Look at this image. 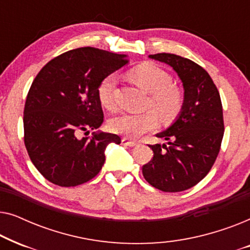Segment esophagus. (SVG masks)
I'll return each instance as SVG.
<instances>
[{
	"label": "esophagus",
	"instance_id": "34e87169",
	"mask_svg": "<svg viewBox=\"0 0 250 250\" xmlns=\"http://www.w3.org/2000/svg\"><path fill=\"white\" fill-rule=\"evenodd\" d=\"M122 145L123 146H136V142L131 141V140L124 138V139H122Z\"/></svg>",
	"mask_w": 250,
	"mask_h": 250
}]
</instances>
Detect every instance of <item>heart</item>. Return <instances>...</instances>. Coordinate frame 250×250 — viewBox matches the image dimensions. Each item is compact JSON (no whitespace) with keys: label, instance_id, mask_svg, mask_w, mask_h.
<instances>
[{"label":"heart","instance_id":"b5f03b06","mask_svg":"<svg viewBox=\"0 0 250 250\" xmlns=\"http://www.w3.org/2000/svg\"><path fill=\"white\" fill-rule=\"evenodd\" d=\"M129 77L143 91L150 95L149 107H151L164 121H170L179 114L183 104L182 93L173 86V80L168 73L152 63H143L131 70ZM115 75H108L98 87V98L105 109L115 107L114 90ZM157 115L153 111L143 114H122L110 121L112 132L128 138H139L157 126Z\"/></svg>","mask_w":250,"mask_h":250}]
</instances>
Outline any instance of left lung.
<instances>
[{
  "instance_id": "1",
  "label": "left lung",
  "mask_w": 250,
  "mask_h": 250,
  "mask_svg": "<svg viewBox=\"0 0 250 250\" xmlns=\"http://www.w3.org/2000/svg\"><path fill=\"white\" fill-rule=\"evenodd\" d=\"M149 58L173 68L182 82L184 98L173 124L156 134L168 141L167 146H149L153 157L143 165L142 174L156 189L180 192L199 183L220 152L224 134L220 93L207 71L193 61L172 53Z\"/></svg>"
}]
</instances>
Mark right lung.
Masks as SVG:
<instances>
[{"label":"right lung","instance_id":"right-lung-1","mask_svg":"<svg viewBox=\"0 0 250 250\" xmlns=\"http://www.w3.org/2000/svg\"><path fill=\"white\" fill-rule=\"evenodd\" d=\"M127 63L126 54L95 47L67 51L44 66L27 94L23 110L25 146L29 158L47 181L76 187L93 179L104 166L111 133L97 131L104 111L98 87L105 76Z\"/></svg>","mask_w":250,"mask_h":250}]
</instances>
